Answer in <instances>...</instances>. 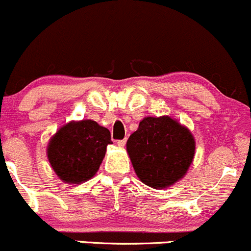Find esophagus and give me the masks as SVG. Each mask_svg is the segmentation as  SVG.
I'll use <instances>...</instances> for the list:
<instances>
[{
  "instance_id": "34e87169",
  "label": "esophagus",
  "mask_w": 251,
  "mask_h": 251,
  "mask_svg": "<svg viewBox=\"0 0 251 251\" xmlns=\"http://www.w3.org/2000/svg\"><path fill=\"white\" fill-rule=\"evenodd\" d=\"M126 144V139H123V141H118V147L119 148H124Z\"/></svg>"
}]
</instances>
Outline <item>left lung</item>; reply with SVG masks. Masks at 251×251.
I'll return each mask as SVG.
<instances>
[{
  "instance_id": "left-lung-1",
  "label": "left lung",
  "mask_w": 251,
  "mask_h": 251,
  "mask_svg": "<svg viewBox=\"0 0 251 251\" xmlns=\"http://www.w3.org/2000/svg\"><path fill=\"white\" fill-rule=\"evenodd\" d=\"M195 149L191 131L167 115L144 118L126 143L137 176L152 189L168 188L184 178Z\"/></svg>"
}]
</instances>
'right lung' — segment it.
<instances>
[{
    "instance_id": "1",
    "label": "right lung",
    "mask_w": 251,
    "mask_h": 251,
    "mask_svg": "<svg viewBox=\"0 0 251 251\" xmlns=\"http://www.w3.org/2000/svg\"><path fill=\"white\" fill-rule=\"evenodd\" d=\"M108 144H112L109 130L96 121H70L50 138L47 155L62 181L81 184L97 173Z\"/></svg>"
}]
</instances>
